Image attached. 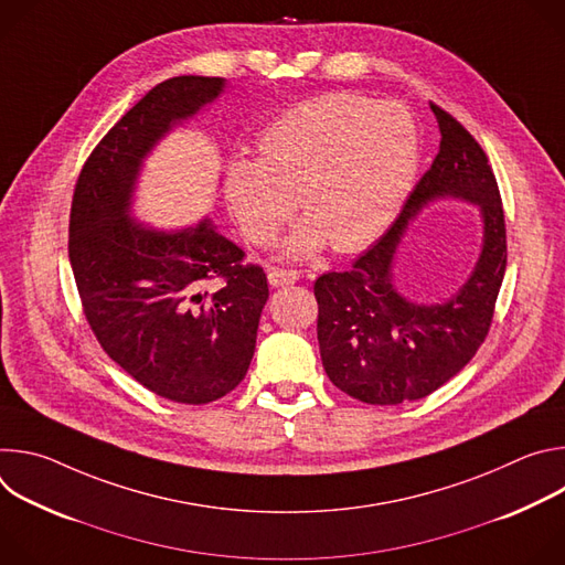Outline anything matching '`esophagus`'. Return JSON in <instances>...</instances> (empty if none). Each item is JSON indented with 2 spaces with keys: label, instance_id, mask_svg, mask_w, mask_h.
Instances as JSON below:
<instances>
[{
  "label": "esophagus",
  "instance_id": "obj_1",
  "mask_svg": "<svg viewBox=\"0 0 565 565\" xmlns=\"http://www.w3.org/2000/svg\"><path fill=\"white\" fill-rule=\"evenodd\" d=\"M299 279V273L297 270H286V268H270L268 270V281L270 286L279 288V286H290Z\"/></svg>",
  "mask_w": 565,
  "mask_h": 565
}]
</instances>
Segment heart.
Here are the masks:
<instances>
[{"label": "heart", "instance_id": "1", "mask_svg": "<svg viewBox=\"0 0 565 565\" xmlns=\"http://www.w3.org/2000/svg\"><path fill=\"white\" fill-rule=\"evenodd\" d=\"M420 160L412 114L395 103L355 94L306 100L273 120L257 158H234L225 170L227 210L250 244L268 246L295 212L308 218L286 244L308 255L331 238L349 253L380 236L405 203Z\"/></svg>", "mask_w": 565, "mask_h": 565}]
</instances>
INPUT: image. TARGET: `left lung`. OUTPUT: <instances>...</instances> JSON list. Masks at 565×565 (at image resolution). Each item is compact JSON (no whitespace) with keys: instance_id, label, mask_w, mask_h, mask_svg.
<instances>
[{"instance_id":"left-lung-1","label":"left lung","mask_w":565,"mask_h":565,"mask_svg":"<svg viewBox=\"0 0 565 565\" xmlns=\"http://www.w3.org/2000/svg\"><path fill=\"white\" fill-rule=\"evenodd\" d=\"M440 149L393 225L344 273L315 281L317 340L331 382L366 405L420 399L451 380L486 342L508 266L505 214L488 156L431 103ZM473 202L483 246L470 279L440 305H418L392 284V257L415 214L431 200Z\"/></svg>"}]
</instances>
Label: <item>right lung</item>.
<instances>
[{
  "mask_svg": "<svg viewBox=\"0 0 565 565\" xmlns=\"http://www.w3.org/2000/svg\"><path fill=\"white\" fill-rule=\"evenodd\" d=\"M223 87L203 75L156 85L96 145L71 203L68 259L94 335L136 382L181 405H207L246 377L268 279L210 218L166 232L129 207L147 153Z\"/></svg>",
  "mask_w": 565,
  "mask_h": 565,
  "instance_id": "1",
  "label": "right lung"
}]
</instances>
